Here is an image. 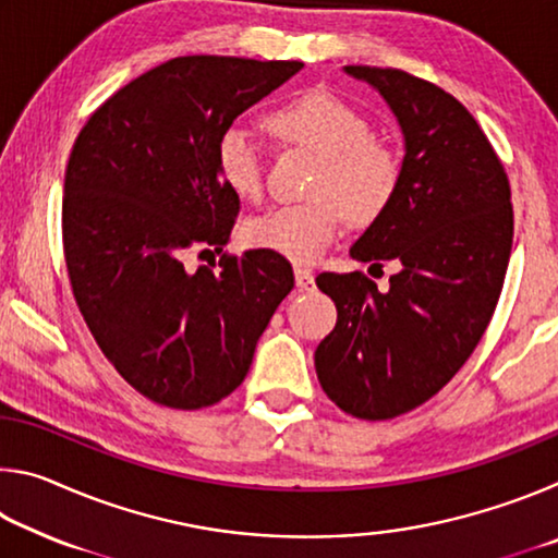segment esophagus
<instances>
[{"mask_svg": "<svg viewBox=\"0 0 558 558\" xmlns=\"http://www.w3.org/2000/svg\"><path fill=\"white\" fill-rule=\"evenodd\" d=\"M295 286H298V290H313V288H315L313 270L295 268Z\"/></svg>", "mask_w": 558, "mask_h": 558, "instance_id": "obj_1", "label": "esophagus"}]
</instances>
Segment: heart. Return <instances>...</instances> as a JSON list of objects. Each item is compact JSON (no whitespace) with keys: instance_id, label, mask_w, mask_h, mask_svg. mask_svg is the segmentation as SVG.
Masks as SVG:
<instances>
[{"instance_id":"b5f03b06","label":"heart","mask_w":558,"mask_h":558,"mask_svg":"<svg viewBox=\"0 0 558 558\" xmlns=\"http://www.w3.org/2000/svg\"><path fill=\"white\" fill-rule=\"evenodd\" d=\"M282 143L317 155L310 179L313 199L276 206L243 223V241L292 263H310L335 241L342 211L352 223L379 219L401 179L393 149L369 135V122L347 100L327 90L300 93L266 118ZM216 174L239 199H256L263 189V159L256 137L241 125L221 132L216 143Z\"/></svg>"}]
</instances>
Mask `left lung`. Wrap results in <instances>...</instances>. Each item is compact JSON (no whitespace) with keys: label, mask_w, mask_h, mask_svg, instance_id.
<instances>
[{"label":"left lung","mask_w":558,"mask_h":558,"mask_svg":"<svg viewBox=\"0 0 558 558\" xmlns=\"http://www.w3.org/2000/svg\"><path fill=\"white\" fill-rule=\"evenodd\" d=\"M391 108L403 135L391 204L349 256L399 272L381 292L364 272H319L337 325L315 349V369L339 409L386 421L436 396L493 319L512 253L505 167L462 102L396 69L344 65Z\"/></svg>","instance_id":"1"}]
</instances>
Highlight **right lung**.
<instances>
[{
  "label": "right lung",
  "mask_w": 558,
  "mask_h": 558,
  "mask_svg": "<svg viewBox=\"0 0 558 558\" xmlns=\"http://www.w3.org/2000/svg\"><path fill=\"white\" fill-rule=\"evenodd\" d=\"M300 61L179 56L93 112L63 182V253L75 302L122 379L169 409L219 403L251 369L272 313L295 286L270 251L221 253L239 214L216 174V143Z\"/></svg>",
  "instance_id": "right-lung-1"
}]
</instances>
